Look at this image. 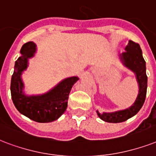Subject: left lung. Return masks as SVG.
<instances>
[{
	"instance_id": "8db88e82",
	"label": "left lung",
	"mask_w": 156,
	"mask_h": 156,
	"mask_svg": "<svg viewBox=\"0 0 156 156\" xmlns=\"http://www.w3.org/2000/svg\"><path fill=\"white\" fill-rule=\"evenodd\" d=\"M119 58L125 67L134 72L136 79L138 83L139 91L136 101L128 109L115 112H103L97 114L100 119L108 123H120L129 119L137 114L142 108L147 95V76L146 73V62L142 57V49L137 43L129 41L125 51L119 55Z\"/></svg>"
}]
</instances>
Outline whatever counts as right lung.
Here are the masks:
<instances>
[{
  "label": "right lung",
  "instance_id": "obj_1",
  "mask_svg": "<svg viewBox=\"0 0 156 156\" xmlns=\"http://www.w3.org/2000/svg\"><path fill=\"white\" fill-rule=\"evenodd\" d=\"M36 44L29 41L22 47L21 56L17 59L12 75L10 91L14 106L21 114L39 123H49L56 120L67 107V100L72 86L79 80L77 76L66 78L54 89L41 95L27 96L23 91L24 88L21 75L28 66V58L37 51Z\"/></svg>",
  "mask_w": 156,
  "mask_h": 156
}]
</instances>
